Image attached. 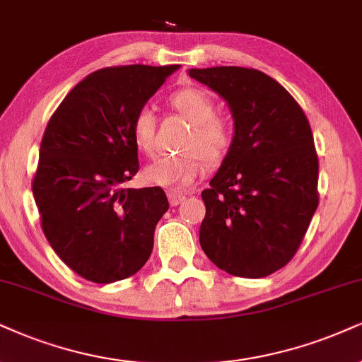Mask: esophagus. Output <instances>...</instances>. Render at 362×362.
<instances>
[{
  "mask_svg": "<svg viewBox=\"0 0 362 362\" xmlns=\"http://www.w3.org/2000/svg\"><path fill=\"white\" fill-rule=\"evenodd\" d=\"M168 196H169V203H171V206H176V204H180L186 199V194L181 193V191H176V189L169 191Z\"/></svg>",
  "mask_w": 362,
  "mask_h": 362,
  "instance_id": "34e87169",
  "label": "esophagus"
}]
</instances>
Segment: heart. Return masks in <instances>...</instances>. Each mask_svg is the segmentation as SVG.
<instances>
[{
	"label": "heart",
	"instance_id": "b5f03b06",
	"mask_svg": "<svg viewBox=\"0 0 362 362\" xmlns=\"http://www.w3.org/2000/svg\"><path fill=\"white\" fill-rule=\"evenodd\" d=\"M169 107L193 124L186 139V154L164 156L146 168L144 176L156 186L181 189L203 176L206 160L213 166L225 160L235 142V122L226 115L216 114L213 97L203 88L185 87L171 93ZM131 136L141 153L153 156L158 146V117L149 107L134 114Z\"/></svg>",
	"mask_w": 362,
	"mask_h": 362
}]
</instances>
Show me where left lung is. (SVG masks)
<instances>
[{
	"label": "left lung",
	"instance_id": "left-lung-1",
	"mask_svg": "<svg viewBox=\"0 0 362 362\" xmlns=\"http://www.w3.org/2000/svg\"><path fill=\"white\" fill-rule=\"evenodd\" d=\"M228 102L235 142L202 193L203 252L218 269L262 279L292 260L319 204V159L302 107L255 69H191Z\"/></svg>",
	"mask_w": 362,
	"mask_h": 362
}]
</instances>
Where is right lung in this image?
<instances>
[{"mask_svg": "<svg viewBox=\"0 0 362 362\" xmlns=\"http://www.w3.org/2000/svg\"><path fill=\"white\" fill-rule=\"evenodd\" d=\"M177 65L97 70L62 100L45 129L31 182L48 243L75 274L112 284L139 272L169 203L163 188L122 185L139 171L134 114Z\"/></svg>", "mask_w": 362, "mask_h": 362, "instance_id": "1", "label": "right lung"}]
</instances>
